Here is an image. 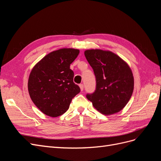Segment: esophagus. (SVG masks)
<instances>
[{"label": "esophagus", "instance_id": "esophagus-1", "mask_svg": "<svg viewBox=\"0 0 161 161\" xmlns=\"http://www.w3.org/2000/svg\"><path fill=\"white\" fill-rule=\"evenodd\" d=\"M79 86H80V91H83V89H84V86H83V85H82V84H80V85H79Z\"/></svg>", "mask_w": 161, "mask_h": 161}]
</instances>
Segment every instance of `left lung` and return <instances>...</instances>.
<instances>
[{
  "mask_svg": "<svg viewBox=\"0 0 161 161\" xmlns=\"http://www.w3.org/2000/svg\"><path fill=\"white\" fill-rule=\"evenodd\" d=\"M85 56L93 69L96 89L86 98L104 115H112L123 109L134 91V76L124 60L110 51L91 49Z\"/></svg>",
  "mask_w": 161,
  "mask_h": 161,
  "instance_id": "8db88e82",
  "label": "left lung"
}]
</instances>
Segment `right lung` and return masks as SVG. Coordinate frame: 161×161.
I'll return each instance as SVG.
<instances>
[{
  "label": "right lung",
  "instance_id": "add662e5",
  "mask_svg": "<svg viewBox=\"0 0 161 161\" xmlns=\"http://www.w3.org/2000/svg\"><path fill=\"white\" fill-rule=\"evenodd\" d=\"M79 50L62 48L48 53L32 69L28 91L33 103L43 114L58 117L69 109L72 98L80 92L70 69Z\"/></svg>",
  "mask_w": 161,
  "mask_h": 161
}]
</instances>
